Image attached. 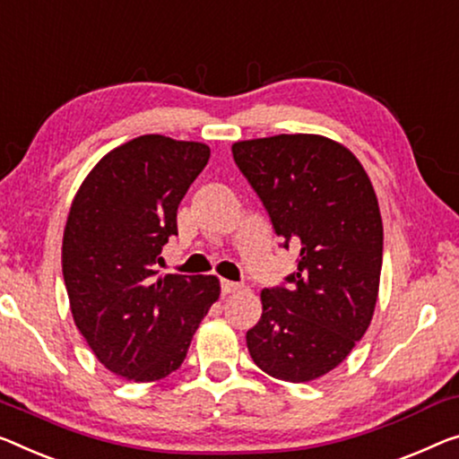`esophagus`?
Returning a JSON list of instances; mask_svg holds the SVG:
<instances>
[{
    "instance_id": "1",
    "label": "esophagus",
    "mask_w": 459,
    "mask_h": 459,
    "mask_svg": "<svg viewBox=\"0 0 459 459\" xmlns=\"http://www.w3.org/2000/svg\"><path fill=\"white\" fill-rule=\"evenodd\" d=\"M221 289H222V295H232V292L241 290V284H238V282H230V280H222Z\"/></svg>"
}]
</instances>
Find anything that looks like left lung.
<instances>
[{
  "mask_svg": "<svg viewBox=\"0 0 459 459\" xmlns=\"http://www.w3.org/2000/svg\"><path fill=\"white\" fill-rule=\"evenodd\" d=\"M232 159L282 247L299 253L286 284L262 290L249 354L272 377L313 381L351 354L373 319L383 259L377 195L357 156L324 135L235 142Z\"/></svg>",
  "mask_w": 459,
  "mask_h": 459,
  "instance_id": "1",
  "label": "left lung"
}]
</instances>
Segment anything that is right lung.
Wrapping results in <instances>:
<instances>
[{"label":"right lung","mask_w":459,"mask_h":459,"mask_svg":"<svg viewBox=\"0 0 459 459\" xmlns=\"http://www.w3.org/2000/svg\"><path fill=\"white\" fill-rule=\"evenodd\" d=\"M210 148L148 134L102 156L74 197L61 268L72 316L108 371L159 381L181 367L221 297L216 276L154 278L177 208Z\"/></svg>","instance_id":"obj_1"}]
</instances>
